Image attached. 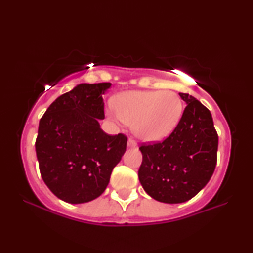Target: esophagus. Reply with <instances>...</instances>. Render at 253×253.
Listing matches in <instances>:
<instances>
[{
    "label": "esophagus",
    "instance_id": "34e87169",
    "mask_svg": "<svg viewBox=\"0 0 253 253\" xmlns=\"http://www.w3.org/2000/svg\"><path fill=\"white\" fill-rule=\"evenodd\" d=\"M127 146L129 147V148H136L137 147V143L132 138H129V139H128Z\"/></svg>",
    "mask_w": 253,
    "mask_h": 253
}]
</instances>
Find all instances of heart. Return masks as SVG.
Segmentation results:
<instances>
[{"instance_id":"heart-1","label":"heart","mask_w":253,"mask_h":253,"mask_svg":"<svg viewBox=\"0 0 253 253\" xmlns=\"http://www.w3.org/2000/svg\"><path fill=\"white\" fill-rule=\"evenodd\" d=\"M108 108L110 117L132 124V131L145 142H158L172 134L183 114V101L172 90L124 91Z\"/></svg>"}]
</instances>
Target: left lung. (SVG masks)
Listing matches in <instances>:
<instances>
[{
    "label": "left lung",
    "mask_w": 253,
    "mask_h": 253,
    "mask_svg": "<svg viewBox=\"0 0 253 253\" xmlns=\"http://www.w3.org/2000/svg\"><path fill=\"white\" fill-rule=\"evenodd\" d=\"M181 121L162 143L142 145L138 178L145 192L163 203H183L207 185L216 165L219 137L207 107L188 93Z\"/></svg>",
    "instance_id": "1"
}]
</instances>
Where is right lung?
Wrapping results in <instances>:
<instances>
[{
  "label": "right lung",
  "instance_id": "add662e5",
  "mask_svg": "<svg viewBox=\"0 0 253 253\" xmlns=\"http://www.w3.org/2000/svg\"><path fill=\"white\" fill-rule=\"evenodd\" d=\"M110 83L80 84L58 97L40 119L36 140L42 179L60 200L85 203L100 196L126 152L127 137L106 134L102 95Z\"/></svg>",
  "mask_w": 253,
  "mask_h": 253
}]
</instances>
